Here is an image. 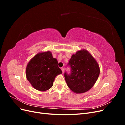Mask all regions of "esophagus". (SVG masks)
Segmentation results:
<instances>
[{
  "label": "esophagus",
  "mask_w": 125,
  "mask_h": 125,
  "mask_svg": "<svg viewBox=\"0 0 125 125\" xmlns=\"http://www.w3.org/2000/svg\"><path fill=\"white\" fill-rule=\"evenodd\" d=\"M61 69H62V73H63V72H64V68H62Z\"/></svg>",
  "instance_id": "1"
}]
</instances>
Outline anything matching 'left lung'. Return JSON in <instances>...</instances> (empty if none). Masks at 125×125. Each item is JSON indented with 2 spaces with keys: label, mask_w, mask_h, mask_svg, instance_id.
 I'll list each match as a JSON object with an SVG mask.
<instances>
[{
  "label": "left lung",
  "mask_w": 125,
  "mask_h": 125,
  "mask_svg": "<svg viewBox=\"0 0 125 125\" xmlns=\"http://www.w3.org/2000/svg\"><path fill=\"white\" fill-rule=\"evenodd\" d=\"M68 65L71 73L64 74L68 88L75 93L88 91L95 83L100 74L96 60L89 51L83 49L71 56Z\"/></svg>",
  "instance_id": "left-lung-1"
}]
</instances>
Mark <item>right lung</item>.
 <instances>
[{"label":"right lung","instance_id":"add662e5","mask_svg":"<svg viewBox=\"0 0 125 125\" xmlns=\"http://www.w3.org/2000/svg\"><path fill=\"white\" fill-rule=\"evenodd\" d=\"M62 71L50 51L40 52L30 60L26 68V79L34 88L40 91L51 89L57 75Z\"/></svg>","mask_w":125,"mask_h":125}]
</instances>
